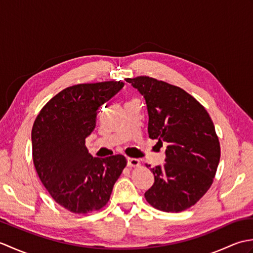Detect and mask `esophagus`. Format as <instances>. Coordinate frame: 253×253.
I'll use <instances>...</instances> for the list:
<instances>
[{
  "label": "esophagus",
  "instance_id": "esophagus-1",
  "mask_svg": "<svg viewBox=\"0 0 253 253\" xmlns=\"http://www.w3.org/2000/svg\"><path fill=\"white\" fill-rule=\"evenodd\" d=\"M128 166L129 168H137V166L140 165V161L135 158H128Z\"/></svg>",
  "mask_w": 253,
  "mask_h": 253
}]
</instances>
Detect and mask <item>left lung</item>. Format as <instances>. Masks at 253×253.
Returning <instances> with one entry per match:
<instances>
[{
	"label": "left lung",
	"instance_id": "8db88e82",
	"mask_svg": "<svg viewBox=\"0 0 253 253\" xmlns=\"http://www.w3.org/2000/svg\"><path fill=\"white\" fill-rule=\"evenodd\" d=\"M126 82L146 99L149 137L168 143L166 163L151 169L154 184L146 200L163 212L185 211L206 195L216 174L221 147L214 124L200 102L177 85L149 76Z\"/></svg>",
	"mask_w": 253,
	"mask_h": 253
}]
</instances>
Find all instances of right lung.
<instances>
[{"label":"right lung","instance_id":"add662e5","mask_svg":"<svg viewBox=\"0 0 253 253\" xmlns=\"http://www.w3.org/2000/svg\"><path fill=\"white\" fill-rule=\"evenodd\" d=\"M123 87V82L68 87L42 107L32 126L37 174L53 200L69 212L87 214L105 207L126 168L123 154L93 158L85 147L96 111Z\"/></svg>","mask_w":253,"mask_h":253}]
</instances>
